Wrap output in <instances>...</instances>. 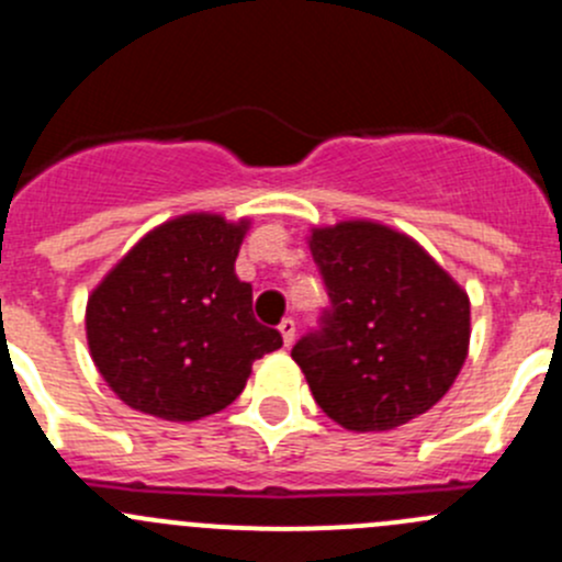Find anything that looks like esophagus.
Returning <instances> with one entry per match:
<instances>
[{
	"label": "esophagus",
	"mask_w": 562,
	"mask_h": 562,
	"mask_svg": "<svg viewBox=\"0 0 562 562\" xmlns=\"http://www.w3.org/2000/svg\"><path fill=\"white\" fill-rule=\"evenodd\" d=\"M280 334H282V342L291 345L293 339H296V323H293V317H282L280 321Z\"/></svg>",
	"instance_id": "1"
}]
</instances>
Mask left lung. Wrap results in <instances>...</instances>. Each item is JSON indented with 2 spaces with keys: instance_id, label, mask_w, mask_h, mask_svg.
I'll return each instance as SVG.
<instances>
[{
  "instance_id": "1",
  "label": "left lung",
  "mask_w": 562,
  "mask_h": 562,
  "mask_svg": "<svg viewBox=\"0 0 562 562\" xmlns=\"http://www.w3.org/2000/svg\"><path fill=\"white\" fill-rule=\"evenodd\" d=\"M331 310L291 350L315 402L350 432H389L438 405L470 348L468 291L378 220L313 225Z\"/></svg>"
}]
</instances>
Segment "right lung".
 I'll use <instances>...</instances> for the list:
<instances>
[{
	"mask_svg": "<svg viewBox=\"0 0 562 562\" xmlns=\"http://www.w3.org/2000/svg\"><path fill=\"white\" fill-rule=\"evenodd\" d=\"M252 220L187 212L140 236L87 299V342L108 389L162 422L228 407L252 364L282 348L252 315L236 258Z\"/></svg>",
	"mask_w": 562,
	"mask_h": 562,
	"instance_id": "obj_1",
	"label": "right lung"
}]
</instances>
